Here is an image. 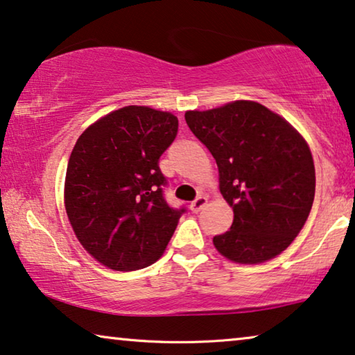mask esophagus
<instances>
[{"instance_id": "1", "label": "esophagus", "mask_w": 355, "mask_h": 355, "mask_svg": "<svg viewBox=\"0 0 355 355\" xmlns=\"http://www.w3.org/2000/svg\"><path fill=\"white\" fill-rule=\"evenodd\" d=\"M207 203H208V198L203 197V195H200V197H197L192 203H190V209H192L193 213H198L200 209L207 207Z\"/></svg>"}]
</instances>
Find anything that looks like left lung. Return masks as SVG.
<instances>
[{
  "instance_id": "1",
  "label": "left lung",
  "mask_w": 355,
  "mask_h": 355,
  "mask_svg": "<svg viewBox=\"0 0 355 355\" xmlns=\"http://www.w3.org/2000/svg\"><path fill=\"white\" fill-rule=\"evenodd\" d=\"M195 137L211 152L219 189L234 209L227 232L213 243L241 264L275 258L304 225L315 193V168L306 141L267 107L235 101L186 112Z\"/></svg>"
}]
</instances>
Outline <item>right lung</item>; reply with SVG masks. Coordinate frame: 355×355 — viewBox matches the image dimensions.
Wrapping results in <instances>:
<instances>
[{
  "label": "right lung",
  "instance_id": "right-lung-1",
  "mask_svg": "<svg viewBox=\"0 0 355 355\" xmlns=\"http://www.w3.org/2000/svg\"><path fill=\"white\" fill-rule=\"evenodd\" d=\"M178 118L128 105L78 137L65 174V209L76 239L101 264L136 270L165 251L186 208L165 200L158 162L178 136Z\"/></svg>",
  "mask_w": 355,
  "mask_h": 355
}]
</instances>
